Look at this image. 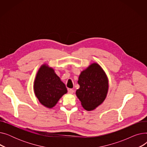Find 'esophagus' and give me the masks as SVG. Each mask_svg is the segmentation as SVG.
I'll return each mask as SVG.
<instances>
[{
	"label": "esophagus",
	"mask_w": 147,
	"mask_h": 147,
	"mask_svg": "<svg viewBox=\"0 0 147 147\" xmlns=\"http://www.w3.org/2000/svg\"><path fill=\"white\" fill-rule=\"evenodd\" d=\"M74 92V90L72 89H68V93L69 94H73Z\"/></svg>",
	"instance_id": "1"
}]
</instances>
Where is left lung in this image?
<instances>
[{"label": "left lung", "mask_w": 147, "mask_h": 147, "mask_svg": "<svg viewBox=\"0 0 147 147\" xmlns=\"http://www.w3.org/2000/svg\"><path fill=\"white\" fill-rule=\"evenodd\" d=\"M78 83L80 88L76 94L86 110H94L104 102L109 90V79L98 64H92L82 71Z\"/></svg>", "instance_id": "1"}]
</instances>
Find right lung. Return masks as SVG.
I'll list each match as a JSON object with an SVG mask.
<instances>
[{"mask_svg":"<svg viewBox=\"0 0 147 147\" xmlns=\"http://www.w3.org/2000/svg\"><path fill=\"white\" fill-rule=\"evenodd\" d=\"M34 92L39 102L51 109L67 92L65 84L47 64L42 65L36 74L34 82Z\"/></svg>","mask_w":147,"mask_h":147,"instance_id":"obj_1","label":"right lung"}]
</instances>
